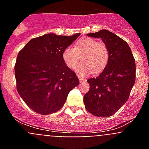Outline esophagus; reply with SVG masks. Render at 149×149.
<instances>
[{
  "label": "esophagus",
  "instance_id": "34e87169",
  "mask_svg": "<svg viewBox=\"0 0 149 149\" xmlns=\"http://www.w3.org/2000/svg\"><path fill=\"white\" fill-rule=\"evenodd\" d=\"M77 77H78L79 81H80V82H81V83H82V82H84V81H86V79L84 78V77H81V76L77 75Z\"/></svg>",
  "mask_w": 149,
  "mask_h": 149
}]
</instances>
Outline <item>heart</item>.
Here are the masks:
<instances>
[{"mask_svg": "<svg viewBox=\"0 0 149 149\" xmlns=\"http://www.w3.org/2000/svg\"><path fill=\"white\" fill-rule=\"evenodd\" d=\"M81 56L83 63L76 67V72L81 75H86L92 72L97 74L107 65L109 51L104 43L86 37L79 39L74 48L67 47L63 51V61L67 67L72 69L75 68Z\"/></svg>", "mask_w": 149, "mask_h": 149, "instance_id": "b5f03b06", "label": "heart"}]
</instances>
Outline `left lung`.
<instances>
[{"mask_svg": "<svg viewBox=\"0 0 149 149\" xmlns=\"http://www.w3.org/2000/svg\"><path fill=\"white\" fill-rule=\"evenodd\" d=\"M86 35L102 39L108 48L109 60L98 77L87 80L90 88L84 103L87 111L95 116H111L128 99L136 79L135 60L125 41L109 30Z\"/></svg>", "mask_w": 149, "mask_h": 149, "instance_id": "1", "label": "left lung"}]
</instances>
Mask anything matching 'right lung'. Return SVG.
<instances>
[{
  "label": "right lung",
  "instance_id": "obj_1",
  "mask_svg": "<svg viewBox=\"0 0 149 149\" xmlns=\"http://www.w3.org/2000/svg\"><path fill=\"white\" fill-rule=\"evenodd\" d=\"M80 35L45 34L31 39L18 52L15 65L17 91L36 113L48 115L58 111L69 92L79 84L76 74L63 61V51Z\"/></svg>",
  "mask_w": 149,
  "mask_h": 149
}]
</instances>
